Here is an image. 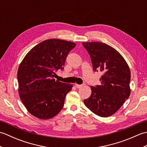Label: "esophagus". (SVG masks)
<instances>
[{
    "instance_id": "1",
    "label": "esophagus",
    "mask_w": 147,
    "mask_h": 147,
    "mask_svg": "<svg viewBox=\"0 0 147 147\" xmlns=\"http://www.w3.org/2000/svg\"><path fill=\"white\" fill-rule=\"evenodd\" d=\"M83 85H84V84L83 85H78V84H75L76 87H77V88H81V87H82Z\"/></svg>"
}]
</instances>
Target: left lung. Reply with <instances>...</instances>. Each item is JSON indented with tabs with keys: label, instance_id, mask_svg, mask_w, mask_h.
Segmentation results:
<instances>
[{
	"label": "left lung",
	"instance_id": "left-lung-1",
	"mask_svg": "<svg viewBox=\"0 0 147 147\" xmlns=\"http://www.w3.org/2000/svg\"><path fill=\"white\" fill-rule=\"evenodd\" d=\"M91 57L95 72L101 71V84L90 86L92 94L84 104L93 113L109 117L115 113L130 95L128 65L113 47L100 42H83Z\"/></svg>",
	"mask_w": 147,
	"mask_h": 147
}]
</instances>
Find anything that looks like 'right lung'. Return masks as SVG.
<instances>
[{
	"label": "right lung",
	"mask_w": 147,
	"mask_h": 147,
	"mask_svg": "<svg viewBox=\"0 0 147 147\" xmlns=\"http://www.w3.org/2000/svg\"><path fill=\"white\" fill-rule=\"evenodd\" d=\"M75 46L65 40H46L31 49L22 61L18 70V92L35 117L48 119L62 110L73 85L55 80V72L64 69L69 52Z\"/></svg>",
	"instance_id": "add662e5"
}]
</instances>
